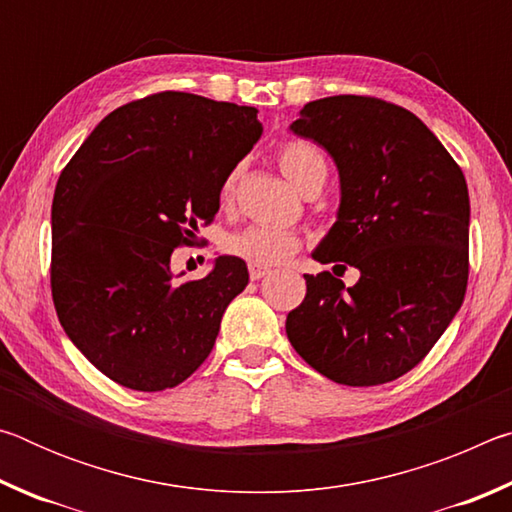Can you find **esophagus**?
Instances as JSON below:
<instances>
[{
    "label": "esophagus",
    "instance_id": "34e87169",
    "mask_svg": "<svg viewBox=\"0 0 512 512\" xmlns=\"http://www.w3.org/2000/svg\"><path fill=\"white\" fill-rule=\"evenodd\" d=\"M248 273H250V280H262V277L271 273V268L259 266V264H248Z\"/></svg>",
    "mask_w": 512,
    "mask_h": 512
}]
</instances>
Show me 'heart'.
<instances>
[{
	"label": "heart",
	"instance_id": "heart-1",
	"mask_svg": "<svg viewBox=\"0 0 512 512\" xmlns=\"http://www.w3.org/2000/svg\"><path fill=\"white\" fill-rule=\"evenodd\" d=\"M277 164L293 187L302 194L316 178L327 176V164L323 153L314 144L291 140L284 142L277 151ZM241 169H232L221 185V203L228 205L235 198ZM300 250V237L291 230L268 228V225H250L228 239V253L246 259L248 264L275 266L287 262L291 255Z\"/></svg>",
	"mask_w": 512,
	"mask_h": 512
}]
</instances>
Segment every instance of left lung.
<instances>
[{
	"label": "left lung",
	"instance_id": "1",
	"mask_svg": "<svg viewBox=\"0 0 512 512\" xmlns=\"http://www.w3.org/2000/svg\"><path fill=\"white\" fill-rule=\"evenodd\" d=\"M291 131L339 169L336 223L314 250L320 264L360 268L345 288L329 271L305 275L287 336L320 375L377 386L418 366L461 309L470 244L465 176L406 108L339 94L309 101ZM345 261V265L340 262Z\"/></svg>",
	"mask_w": 512,
	"mask_h": 512
}]
</instances>
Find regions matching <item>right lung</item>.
<instances>
[{
  "label": "right lung",
  "instance_id": "right-lung-1",
  "mask_svg": "<svg viewBox=\"0 0 512 512\" xmlns=\"http://www.w3.org/2000/svg\"><path fill=\"white\" fill-rule=\"evenodd\" d=\"M259 135L257 108L158 92L101 119L60 173L51 296L69 341L117 384L173 388L212 352L246 262L221 255L201 280H178L171 255L214 219Z\"/></svg>",
  "mask_w": 512,
  "mask_h": 512
}]
</instances>
